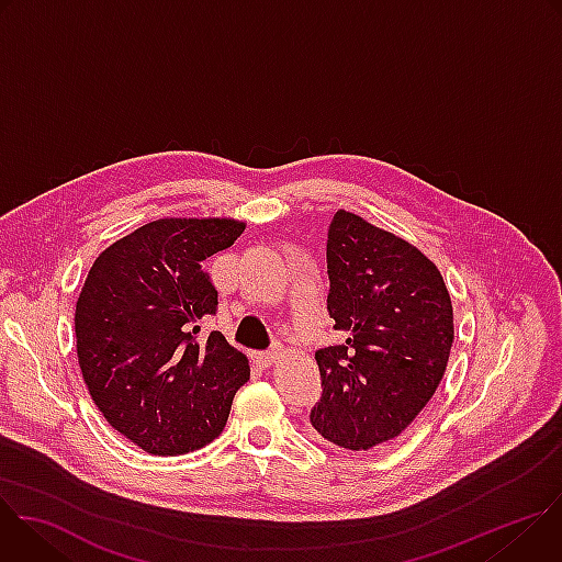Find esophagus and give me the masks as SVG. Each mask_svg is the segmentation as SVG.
I'll list each match as a JSON object with an SVG mask.
<instances>
[{"label":"esophagus","mask_w":562,"mask_h":562,"mask_svg":"<svg viewBox=\"0 0 562 562\" xmlns=\"http://www.w3.org/2000/svg\"><path fill=\"white\" fill-rule=\"evenodd\" d=\"M280 358H282V349H273V351H267V353H258V358H256V360H258V364H260V367H265V369H267V367L276 364Z\"/></svg>","instance_id":"34e87169"}]
</instances>
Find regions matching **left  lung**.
<instances>
[{"label":"left lung","mask_w":562,"mask_h":562,"mask_svg":"<svg viewBox=\"0 0 562 562\" xmlns=\"http://www.w3.org/2000/svg\"><path fill=\"white\" fill-rule=\"evenodd\" d=\"M327 308L342 345L315 351L319 438L351 451L389 445L436 393L453 345L438 267L407 239L340 209L327 239Z\"/></svg>","instance_id":"obj_1"}]
</instances>
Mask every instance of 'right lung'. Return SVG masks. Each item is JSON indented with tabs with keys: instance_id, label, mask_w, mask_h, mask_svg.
<instances>
[{
	"instance_id": "obj_1",
	"label": "right lung",
	"mask_w": 562,
	"mask_h": 562,
	"mask_svg": "<svg viewBox=\"0 0 562 562\" xmlns=\"http://www.w3.org/2000/svg\"><path fill=\"white\" fill-rule=\"evenodd\" d=\"M247 222L162 217L106 247L75 304L77 360L106 423L153 456L213 442L251 367L220 331L198 340L217 291L202 262Z\"/></svg>"
}]
</instances>
